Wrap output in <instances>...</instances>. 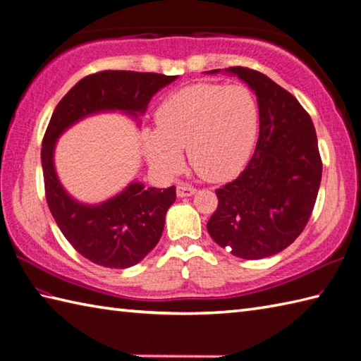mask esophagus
Returning <instances> with one entry per match:
<instances>
[{"label": "esophagus", "mask_w": 361, "mask_h": 361, "mask_svg": "<svg viewBox=\"0 0 361 361\" xmlns=\"http://www.w3.org/2000/svg\"><path fill=\"white\" fill-rule=\"evenodd\" d=\"M195 188L190 186V185H186V183H180L178 186H176V195L178 197H190L195 194Z\"/></svg>", "instance_id": "34e87169"}]
</instances>
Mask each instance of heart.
I'll return each instance as SVG.
<instances>
[{
    "instance_id": "b5f03b06",
    "label": "heart",
    "mask_w": 361,
    "mask_h": 361,
    "mask_svg": "<svg viewBox=\"0 0 361 361\" xmlns=\"http://www.w3.org/2000/svg\"><path fill=\"white\" fill-rule=\"evenodd\" d=\"M157 128L142 132L149 163L175 172L186 149L194 171L208 181H228L247 164L259 128V106L242 85L195 83L167 96L155 113Z\"/></svg>"
}]
</instances>
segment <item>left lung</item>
I'll return each mask as SVG.
<instances>
[{
	"mask_svg": "<svg viewBox=\"0 0 361 361\" xmlns=\"http://www.w3.org/2000/svg\"><path fill=\"white\" fill-rule=\"evenodd\" d=\"M225 73L255 91L259 140L245 171L216 190L219 206L208 233L237 257L262 259L286 250L307 225L323 163L315 127L295 96L250 68L233 66Z\"/></svg>",
	"mask_w": 361,
	"mask_h": 361,
	"instance_id": "1",
	"label": "left lung"
}]
</instances>
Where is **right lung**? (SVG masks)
I'll return each instance as SVG.
<instances>
[{
  "label": "right lung",
  "mask_w": 361,
  "mask_h": 361,
  "mask_svg": "<svg viewBox=\"0 0 361 361\" xmlns=\"http://www.w3.org/2000/svg\"><path fill=\"white\" fill-rule=\"evenodd\" d=\"M176 75L136 71H101L87 75L68 91L54 110L42 144L44 192L60 231L74 250L106 268H128L155 248L173 204L175 186L144 189L133 181L110 200L85 204L66 192L54 167L59 136L75 122L102 111H122L136 119L153 94Z\"/></svg>",
  "instance_id": "obj_1"
}]
</instances>
